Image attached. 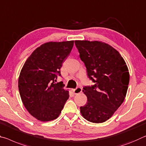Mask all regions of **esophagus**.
Returning a JSON list of instances; mask_svg holds the SVG:
<instances>
[{"mask_svg":"<svg viewBox=\"0 0 146 146\" xmlns=\"http://www.w3.org/2000/svg\"><path fill=\"white\" fill-rule=\"evenodd\" d=\"M72 90L73 92L75 94H79V93H81L82 91V89L81 87H77L76 89H72Z\"/></svg>","mask_w":146,"mask_h":146,"instance_id":"34e87169","label":"esophagus"}]
</instances>
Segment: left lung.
<instances>
[{"instance_id": "obj_1", "label": "left lung", "mask_w": 146, "mask_h": 146, "mask_svg": "<svg viewBox=\"0 0 146 146\" xmlns=\"http://www.w3.org/2000/svg\"><path fill=\"white\" fill-rule=\"evenodd\" d=\"M75 44L88 76L94 83L83 88L87 102L80 107V112L90 122L103 123L125 99L129 82L127 66L120 53L105 42L75 40Z\"/></svg>"}]
</instances>
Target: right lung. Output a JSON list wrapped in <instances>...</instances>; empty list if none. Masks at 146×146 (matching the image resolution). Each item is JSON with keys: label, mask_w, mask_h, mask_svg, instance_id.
Segmentation results:
<instances>
[{"label": "right lung", "mask_w": 146, "mask_h": 146, "mask_svg": "<svg viewBox=\"0 0 146 146\" xmlns=\"http://www.w3.org/2000/svg\"><path fill=\"white\" fill-rule=\"evenodd\" d=\"M73 46L74 40L42 44L32 52L21 69L18 82L21 100L38 120L56 119L68 99L69 92L63 85L54 82L61 76L62 63Z\"/></svg>", "instance_id": "obj_1"}]
</instances>
